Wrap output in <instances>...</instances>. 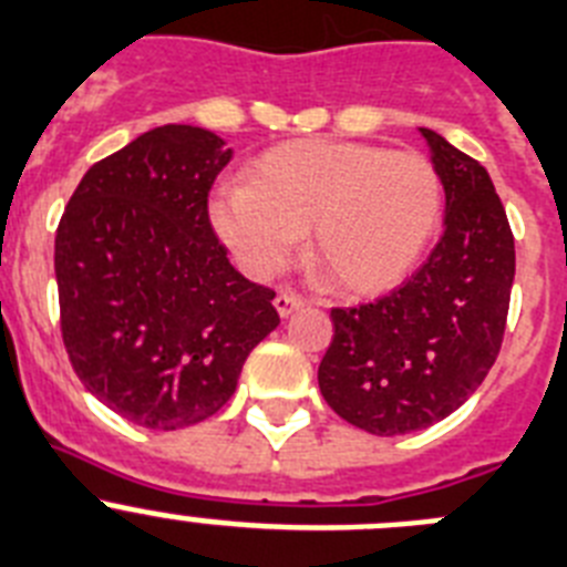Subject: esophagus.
Instances as JSON below:
<instances>
[{
	"label": "esophagus",
	"mask_w": 567,
	"mask_h": 567,
	"mask_svg": "<svg viewBox=\"0 0 567 567\" xmlns=\"http://www.w3.org/2000/svg\"><path fill=\"white\" fill-rule=\"evenodd\" d=\"M274 305H277L279 316H290L293 310H299L301 305H305V296L296 293L293 288H282L277 293V299H274Z\"/></svg>",
	"instance_id": "34e87169"
}]
</instances>
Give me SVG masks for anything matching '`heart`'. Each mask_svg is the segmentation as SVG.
Wrapping results in <instances>:
<instances>
[{
    "mask_svg": "<svg viewBox=\"0 0 567 567\" xmlns=\"http://www.w3.org/2000/svg\"><path fill=\"white\" fill-rule=\"evenodd\" d=\"M442 178L414 151L299 140L251 164L212 224L251 277H271L308 231L310 266L338 290L380 293L409 277L436 231Z\"/></svg>",
    "mask_w": 567,
    "mask_h": 567,
    "instance_id": "heart-1",
    "label": "heart"
}]
</instances>
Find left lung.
<instances>
[{
	"label": "left lung",
	"mask_w": 567,
	"mask_h": 567,
	"mask_svg": "<svg viewBox=\"0 0 567 567\" xmlns=\"http://www.w3.org/2000/svg\"><path fill=\"white\" fill-rule=\"evenodd\" d=\"M444 184V235L400 288L358 308H332L319 367L327 405L378 436L451 416L484 383L504 343L515 237L489 173L422 128Z\"/></svg>",
	"instance_id": "1"
}]
</instances>
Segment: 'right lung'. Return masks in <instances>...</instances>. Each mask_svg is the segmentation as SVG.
I'll use <instances>...</instances> for the list:
<instances>
[{
	"label": "right lung",
	"instance_id": "right-lung-1",
	"mask_svg": "<svg viewBox=\"0 0 567 567\" xmlns=\"http://www.w3.org/2000/svg\"><path fill=\"white\" fill-rule=\"evenodd\" d=\"M231 158L212 131L162 125L100 158L55 235L61 336L81 383L120 416L178 431L218 414L279 313L226 259L209 189Z\"/></svg>",
	"mask_w": 567,
	"mask_h": 567
}]
</instances>
